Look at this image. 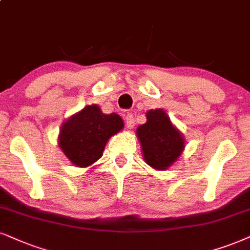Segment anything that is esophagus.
Masks as SVG:
<instances>
[{"instance_id": "1", "label": "esophagus", "mask_w": 250, "mask_h": 250, "mask_svg": "<svg viewBox=\"0 0 250 250\" xmlns=\"http://www.w3.org/2000/svg\"><path fill=\"white\" fill-rule=\"evenodd\" d=\"M125 125H127V128L129 129H132L135 125V120H134V116H132L131 113H128L127 115H125Z\"/></svg>"}]
</instances>
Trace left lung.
I'll return each mask as SVG.
<instances>
[{"instance_id": "1", "label": "left lung", "mask_w": 250, "mask_h": 250, "mask_svg": "<svg viewBox=\"0 0 250 250\" xmlns=\"http://www.w3.org/2000/svg\"><path fill=\"white\" fill-rule=\"evenodd\" d=\"M147 121L136 130L145 163L164 170L175 163L185 148V140L163 109H150Z\"/></svg>"}]
</instances>
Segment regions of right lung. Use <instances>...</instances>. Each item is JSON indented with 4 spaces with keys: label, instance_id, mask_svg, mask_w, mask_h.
I'll list each match as a JSON object with an SVG mask.
<instances>
[{
    "label": "right lung",
    "instance_id": "add662e5",
    "mask_svg": "<svg viewBox=\"0 0 250 250\" xmlns=\"http://www.w3.org/2000/svg\"><path fill=\"white\" fill-rule=\"evenodd\" d=\"M121 129L123 121L118 114H104L99 106H86L63 123L59 146L74 165L87 167L102 158L107 141Z\"/></svg>",
    "mask_w": 250,
    "mask_h": 250
}]
</instances>
